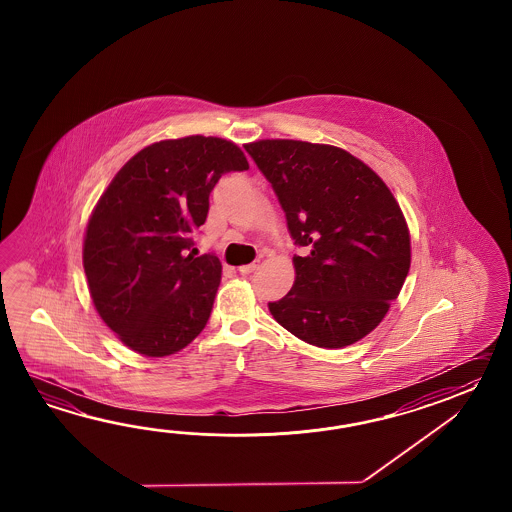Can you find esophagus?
Segmentation results:
<instances>
[{"label": "esophagus", "instance_id": "esophagus-1", "mask_svg": "<svg viewBox=\"0 0 512 512\" xmlns=\"http://www.w3.org/2000/svg\"><path fill=\"white\" fill-rule=\"evenodd\" d=\"M258 267H260V261H252L249 265H241V267H238V271H240L241 274H251V272L256 271Z\"/></svg>", "mask_w": 512, "mask_h": 512}]
</instances>
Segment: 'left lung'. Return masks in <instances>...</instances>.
I'll return each instance as SVG.
<instances>
[{
	"mask_svg": "<svg viewBox=\"0 0 512 512\" xmlns=\"http://www.w3.org/2000/svg\"><path fill=\"white\" fill-rule=\"evenodd\" d=\"M271 183L294 243V283L272 318L316 348H346L390 311L410 271V230L390 188L368 164L293 139L245 144Z\"/></svg>",
	"mask_w": 512,
	"mask_h": 512,
	"instance_id": "8db88e82",
	"label": "left lung"
}]
</instances>
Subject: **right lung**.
Listing matches in <instances>:
<instances>
[{"instance_id": "obj_1", "label": "right lung", "mask_w": 512, "mask_h": 512, "mask_svg": "<svg viewBox=\"0 0 512 512\" xmlns=\"http://www.w3.org/2000/svg\"><path fill=\"white\" fill-rule=\"evenodd\" d=\"M247 168L234 142L190 135L142 148L104 190L82 261L93 305L124 346L168 357L205 329L221 261L196 256L192 234L219 177Z\"/></svg>"}]
</instances>
